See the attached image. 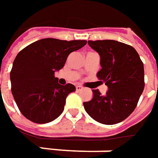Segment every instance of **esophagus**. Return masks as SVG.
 <instances>
[{
  "label": "esophagus",
  "mask_w": 158,
  "mask_h": 158,
  "mask_svg": "<svg viewBox=\"0 0 158 158\" xmlns=\"http://www.w3.org/2000/svg\"><path fill=\"white\" fill-rule=\"evenodd\" d=\"M76 90H77V91H81V90L82 89V86H80V85H76Z\"/></svg>",
  "instance_id": "esophagus-1"
}]
</instances>
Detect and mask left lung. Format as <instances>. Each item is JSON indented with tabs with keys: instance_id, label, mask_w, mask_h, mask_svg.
Masks as SVG:
<instances>
[{
	"instance_id": "left-lung-1",
	"label": "left lung",
	"mask_w": 158,
	"mask_h": 158,
	"mask_svg": "<svg viewBox=\"0 0 158 158\" xmlns=\"http://www.w3.org/2000/svg\"><path fill=\"white\" fill-rule=\"evenodd\" d=\"M100 56L97 77L108 87L102 96L92 89L93 98L84 102L86 112L96 121L114 125L127 118L135 109L144 89L143 61L133 46L116 40L88 41Z\"/></svg>"
}]
</instances>
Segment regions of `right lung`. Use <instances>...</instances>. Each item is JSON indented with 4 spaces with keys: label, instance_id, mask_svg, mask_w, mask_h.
Instances as JSON below:
<instances>
[{
    "label": "right lung",
    "instance_id": "1",
    "mask_svg": "<svg viewBox=\"0 0 158 158\" xmlns=\"http://www.w3.org/2000/svg\"><path fill=\"white\" fill-rule=\"evenodd\" d=\"M86 44V40L48 38L29 45L16 55L10 72L11 91L25 118L45 124L62 113L68 95L76 87L60 84L54 73L63 68L71 52Z\"/></svg>",
    "mask_w": 158,
    "mask_h": 158
}]
</instances>
